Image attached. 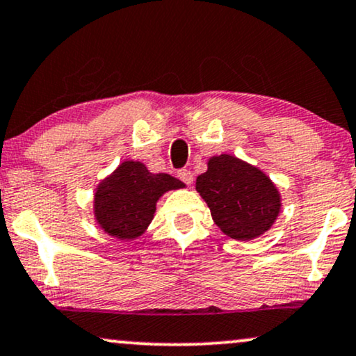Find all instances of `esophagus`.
I'll list each match as a JSON object with an SVG mask.
<instances>
[{
    "label": "esophagus",
    "instance_id": "esophagus-1",
    "mask_svg": "<svg viewBox=\"0 0 356 356\" xmlns=\"http://www.w3.org/2000/svg\"><path fill=\"white\" fill-rule=\"evenodd\" d=\"M177 177L181 179L184 184H187V186H191V184L193 182V175L188 169H179L177 170Z\"/></svg>",
    "mask_w": 356,
    "mask_h": 356
}]
</instances>
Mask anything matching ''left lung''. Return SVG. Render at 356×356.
<instances>
[{
	"mask_svg": "<svg viewBox=\"0 0 356 356\" xmlns=\"http://www.w3.org/2000/svg\"><path fill=\"white\" fill-rule=\"evenodd\" d=\"M195 188L220 230L241 241L269 230L281 207L276 187L266 175L228 154L211 157L209 170L197 177Z\"/></svg>",
	"mask_w": 356,
	"mask_h": 356,
	"instance_id": "obj_1",
	"label": "left lung"
}]
</instances>
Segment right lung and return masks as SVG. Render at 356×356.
Here are the masks:
<instances>
[{
	"label": "right lung",
	"instance_id": "1",
	"mask_svg": "<svg viewBox=\"0 0 356 356\" xmlns=\"http://www.w3.org/2000/svg\"><path fill=\"white\" fill-rule=\"evenodd\" d=\"M184 184L169 174H151L145 164L126 161L98 187L95 217L111 236L133 240L146 230L164 192Z\"/></svg>",
	"mask_w": 356,
	"mask_h": 356
}]
</instances>
